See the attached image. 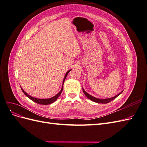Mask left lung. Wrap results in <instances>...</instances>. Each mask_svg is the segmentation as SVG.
<instances>
[{
  "label": "left lung",
  "mask_w": 147,
  "mask_h": 147,
  "mask_svg": "<svg viewBox=\"0 0 147 147\" xmlns=\"http://www.w3.org/2000/svg\"><path fill=\"white\" fill-rule=\"evenodd\" d=\"M82 89H83V92H84V95H85L89 99H90L91 100H92V101H93V102H97V103H100V104H107V103H109V102H110V101L113 100V99H115V98H116V97H117L119 95L121 94V93L123 92V90L121 92H120L119 93V94H118L117 95L115 96L114 97H110V98L99 99V98H97V97H95L92 96H91V95H90V94H89L88 92H86L85 91H84L83 88Z\"/></svg>",
  "instance_id": "left-lung-1"
}]
</instances>
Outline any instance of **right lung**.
<instances>
[{
    "label": "right lung",
    "mask_w": 147,
    "mask_h": 147,
    "mask_svg": "<svg viewBox=\"0 0 147 147\" xmlns=\"http://www.w3.org/2000/svg\"><path fill=\"white\" fill-rule=\"evenodd\" d=\"M71 70H72V69H70V70H68L67 72H66L65 75L64 80H63V86H62V88H61V91H60L58 93H57V94L56 95H55V96H53V97H51V98H48V99H38V98H35V97H32L31 96L29 95L28 94H27V93H26V92L23 90V88H21V90H22V91H23V92H24V94L26 96H27V97H28V98H29L30 100H32V101H34V102H36V103H37V104H41V105H48V104H52V103H53V102H55V101L57 99V98H58V97H59V96L61 95L62 91H63V84H64V81H65V78L67 77V74H69V72H70V71Z\"/></svg>",
    "instance_id": "obj_1"
}]
</instances>
